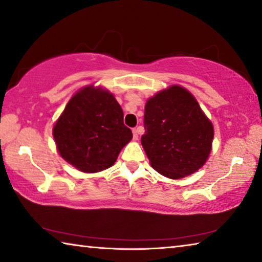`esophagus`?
I'll return each instance as SVG.
<instances>
[{
    "label": "esophagus",
    "instance_id": "esophagus-1",
    "mask_svg": "<svg viewBox=\"0 0 262 262\" xmlns=\"http://www.w3.org/2000/svg\"><path fill=\"white\" fill-rule=\"evenodd\" d=\"M133 137H134V140L139 139V128H134L133 129Z\"/></svg>",
    "mask_w": 262,
    "mask_h": 262
}]
</instances>
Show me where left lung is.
<instances>
[{
	"label": "left lung",
	"mask_w": 262,
	"mask_h": 262,
	"mask_svg": "<svg viewBox=\"0 0 262 262\" xmlns=\"http://www.w3.org/2000/svg\"><path fill=\"white\" fill-rule=\"evenodd\" d=\"M143 125L144 151L155 170L167 178L194 173L209 156L214 128L184 88L172 85L150 98Z\"/></svg>",
	"instance_id": "obj_1"
}]
</instances>
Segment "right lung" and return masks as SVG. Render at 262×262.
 Listing matches in <instances>:
<instances>
[{
	"mask_svg": "<svg viewBox=\"0 0 262 262\" xmlns=\"http://www.w3.org/2000/svg\"><path fill=\"white\" fill-rule=\"evenodd\" d=\"M53 135L61 156L88 173L112 166L133 137L113 95L94 86L84 88L68 101Z\"/></svg>",
	"mask_w": 262,
	"mask_h": 262,
	"instance_id": "1",
	"label": "right lung"
}]
</instances>
